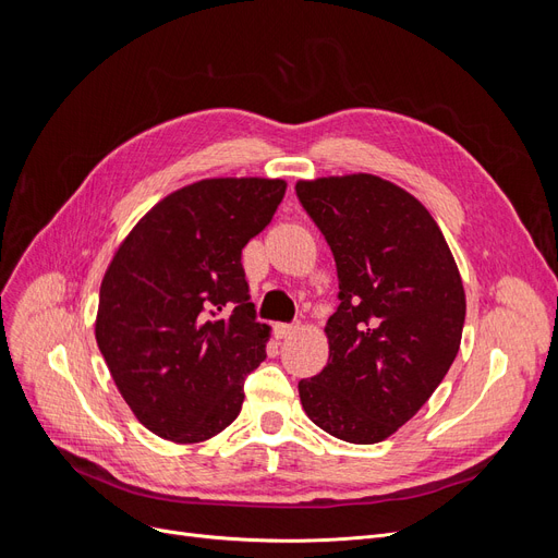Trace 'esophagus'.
<instances>
[{
	"mask_svg": "<svg viewBox=\"0 0 558 558\" xmlns=\"http://www.w3.org/2000/svg\"><path fill=\"white\" fill-rule=\"evenodd\" d=\"M300 326L298 324H277L275 326V335L279 337V340H283V337H291L293 332H298Z\"/></svg>",
	"mask_w": 558,
	"mask_h": 558,
	"instance_id": "34e87169",
	"label": "esophagus"
}]
</instances>
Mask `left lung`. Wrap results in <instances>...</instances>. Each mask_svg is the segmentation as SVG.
Instances as JSON below:
<instances>
[{"mask_svg":"<svg viewBox=\"0 0 558 558\" xmlns=\"http://www.w3.org/2000/svg\"><path fill=\"white\" fill-rule=\"evenodd\" d=\"M340 279L328 365L298 384L302 410L337 440L375 445L424 408L459 353L465 291L421 202L375 174L298 181Z\"/></svg>","mask_w":558,"mask_h":558,"instance_id":"1","label":"left lung"}]
</instances>
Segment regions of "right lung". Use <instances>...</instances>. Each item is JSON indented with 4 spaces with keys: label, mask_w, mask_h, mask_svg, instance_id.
I'll use <instances>...</instances> for the list:
<instances>
[{
    "label": "right lung",
    "mask_w": 558,
    "mask_h": 558,
    "mask_svg": "<svg viewBox=\"0 0 558 558\" xmlns=\"http://www.w3.org/2000/svg\"><path fill=\"white\" fill-rule=\"evenodd\" d=\"M286 181L202 179L160 199L118 246L95 320L97 347L134 416L179 445L238 418L269 326L248 302L242 248L267 228Z\"/></svg>",
    "instance_id": "obj_1"
}]
</instances>
